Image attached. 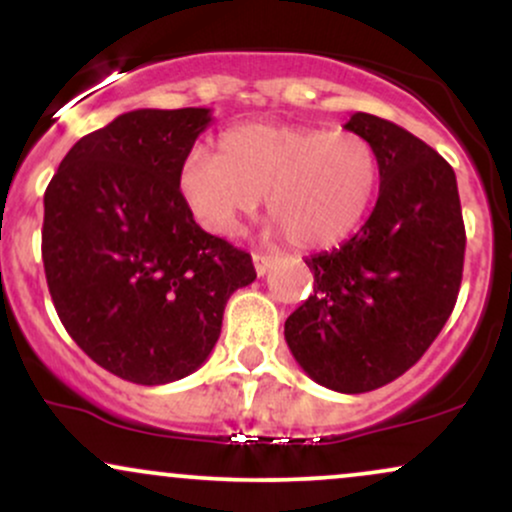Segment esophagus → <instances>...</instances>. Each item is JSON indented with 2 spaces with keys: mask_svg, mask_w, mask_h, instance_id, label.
Wrapping results in <instances>:
<instances>
[{
  "mask_svg": "<svg viewBox=\"0 0 512 512\" xmlns=\"http://www.w3.org/2000/svg\"><path fill=\"white\" fill-rule=\"evenodd\" d=\"M252 262H255L257 276H264L269 272V269H272L274 255H267V252H255V255H252Z\"/></svg>",
  "mask_w": 512,
  "mask_h": 512,
  "instance_id": "1",
  "label": "esophagus"
}]
</instances>
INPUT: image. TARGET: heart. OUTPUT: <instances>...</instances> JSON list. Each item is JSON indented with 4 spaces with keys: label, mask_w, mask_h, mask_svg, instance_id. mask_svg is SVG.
<instances>
[{
    "label": "heart",
    "mask_w": 512,
    "mask_h": 512,
    "mask_svg": "<svg viewBox=\"0 0 512 512\" xmlns=\"http://www.w3.org/2000/svg\"><path fill=\"white\" fill-rule=\"evenodd\" d=\"M380 185L375 146L356 132L305 125H240L216 156L192 151L178 192L204 231L233 236L267 199V214L296 248L325 250L354 236Z\"/></svg>",
    "instance_id": "1"
}]
</instances>
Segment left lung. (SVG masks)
<instances>
[{"label": "left lung", "instance_id": "8db88e82", "mask_svg": "<svg viewBox=\"0 0 512 512\" xmlns=\"http://www.w3.org/2000/svg\"><path fill=\"white\" fill-rule=\"evenodd\" d=\"M344 127L378 151L380 195L354 238L305 257L313 293L289 315L284 337L315 383L358 395L407 373L443 330L467 236L455 170L438 151L368 113Z\"/></svg>", "mask_w": 512, "mask_h": 512}]
</instances>
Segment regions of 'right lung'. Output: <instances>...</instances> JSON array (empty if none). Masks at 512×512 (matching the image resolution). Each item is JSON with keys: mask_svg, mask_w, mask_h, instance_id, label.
Returning <instances> with one entry per match:
<instances>
[{"mask_svg": "<svg viewBox=\"0 0 512 512\" xmlns=\"http://www.w3.org/2000/svg\"><path fill=\"white\" fill-rule=\"evenodd\" d=\"M207 108L132 110L86 134L45 190L43 264L64 330L88 358L137 385L207 361L252 257L197 226L178 173Z\"/></svg>", "mask_w": 512, "mask_h": 512, "instance_id": "add662e5", "label": "right lung"}]
</instances>
